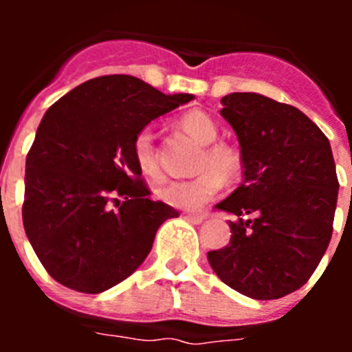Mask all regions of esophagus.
Instances as JSON below:
<instances>
[{
  "mask_svg": "<svg viewBox=\"0 0 352 352\" xmlns=\"http://www.w3.org/2000/svg\"><path fill=\"white\" fill-rule=\"evenodd\" d=\"M185 219L188 220V222H192V223H201L204 219H206V214H203V213H186Z\"/></svg>",
  "mask_w": 352,
  "mask_h": 352,
  "instance_id": "obj_1",
  "label": "esophagus"
}]
</instances>
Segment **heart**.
Returning <instances> with one entry per match:
<instances>
[{
    "label": "heart",
    "instance_id": "1",
    "mask_svg": "<svg viewBox=\"0 0 352 352\" xmlns=\"http://www.w3.org/2000/svg\"><path fill=\"white\" fill-rule=\"evenodd\" d=\"M179 125L190 138L204 144L203 153L199 155L197 174L190 179H173L158 188V199L179 210L194 211L220 194L223 178L231 179L241 170V157L232 146L226 142H214L219 138V126L210 114L203 111H188L182 116ZM132 151L139 169L151 178L160 176L157 148L151 129H142L135 133Z\"/></svg>",
    "mask_w": 352,
    "mask_h": 352
}]
</instances>
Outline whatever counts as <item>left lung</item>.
<instances>
[{
	"mask_svg": "<svg viewBox=\"0 0 352 352\" xmlns=\"http://www.w3.org/2000/svg\"><path fill=\"white\" fill-rule=\"evenodd\" d=\"M220 102L245 170L243 183L214 206L236 220H229V245L208 252V261L234 291L276 300L307 284L331 239L338 197L331 146L292 105L259 93Z\"/></svg>",
	"mask_w": 352,
	"mask_h": 352,
	"instance_id": "obj_1",
	"label": "left lung"
}]
</instances>
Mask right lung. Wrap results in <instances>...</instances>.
I'll return each instance as SVG.
<instances>
[{
	"label": "right lung",
	"instance_id": "obj_1",
	"mask_svg": "<svg viewBox=\"0 0 352 352\" xmlns=\"http://www.w3.org/2000/svg\"><path fill=\"white\" fill-rule=\"evenodd\" d=\"M194 95H164L132 76L79 84L43 114L26 157L23 223L56 282L98 294L132 275L178 211L153 201L132 142Z\"/></svg>",
	"mask_w": 352,
	"mask_h": 352
}]
</instances>
